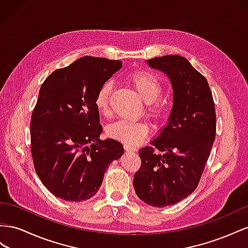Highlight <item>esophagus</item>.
I'll return each instance as SVG.
<instances>
[{"instance_id": "obj_1", "label": "esophagus", "mask_w": 248, "mask_h": 248, "mask_svg": "<svg viewBox=\"0 0 248 248\" xmlns=\"http://www.w3.org/2000/svg\"><path fill=\"white\" fill-rule=\"evenodd\" d=\"M124 150H125L126 152H135V151H136V147H134V146H130V145L124 144Z\"/></svg>"}]
</instances>
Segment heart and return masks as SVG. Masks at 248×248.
<instances>
[{
    "mask_svg": "<svg viewBox=\"0 0 248 248\" xmlns=\"http://www.w3.org/2000/svg\"><path fill=\"white\" fill-rule=\"evenodd\" d=\"M129 81L133 87L146 103V114L155 122L164 119L167 115L166 104L157 100L162 93V84L158 77L145 70H139L130 75ZM111 83H104L98 89L94 98V105L97 111L102 115H108L110 112V93ZM108 135L120 141L126 145L134 146L140 143L148 134L146 124L142 122H126V120H118L112 124L107 129Z\"/></svg>",
    "mask_w": 248,
    "mask_h": 248,
    "instance_id": "obj_1",
    "label": "heart"
}]
</instances>
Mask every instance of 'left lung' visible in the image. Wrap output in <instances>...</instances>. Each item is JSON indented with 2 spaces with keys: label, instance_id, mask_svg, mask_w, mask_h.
Returning <instances> with one entry per match:
<instances>
[{
  "label": "left lung",
  "instance_id": "1",
  "mask_svg": "<svg viewBox=\"0 0 248 248\" xmlns=\"http://www.w3.org/2000/svg\"><path fill=\"white\" fill-rule=\"evenodd\" d=\"M170 80L173 105L153 146L139 150L134 188L141 201L166 207L186 199L199 185L216 135V112L206 78L179 55L147 60Z\"/></svg>",
  "mask_w": 248,
  "mask_h": 248
}]
</instances>
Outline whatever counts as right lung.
Listing matches in <instances>:
<instances>
[{"instance_id": "obj_1", "label": "right lung", "mask_w": 248, "mask_h": 248, "mask_svg": "<svg viewBox=\"0 0 248 248\" xmlns=\"http://www.w3.org/2000/svg\"><path fill=\"white\" fill-rule=\"evenodd\" d=\"M122 65L86 56L55 70L41 85L31 117V153L35 171L56 197L89 200L111 162L123 155L119 141L100 139L103 128L94 105L98 89Z\"/></svg>"}]
</instances>
